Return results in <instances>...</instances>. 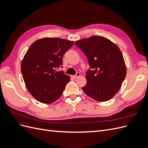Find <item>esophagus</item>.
I'll use <instances>...</instances> for the list:
<instances>
[{
  "label": "esophagus",
  "instance_id": "esophagus-1",
  "mask_svg": "<svg viewBox=\"0 0 148 148\" xmlns=\"http://www.w3.org/2000/svg\"><path fill=\"white\" fill-rule=\"evenodd\" d=\"M79 75H80V73H77L75 75H72V76H71V78H73V79H76V78H77L78 77H79Z\"/></svg>",
  "mask_w": 148,
  "mask_h": 148
}]
</instances>
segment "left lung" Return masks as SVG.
Wrapping results in <instances>:
<instances>
[{"label":"left lung","instance_id":"1","mask_svg":"<svg viewBox=\"0 0 148 148\" xmlns=\"http://www.w3.org/2000/svg\"><path fill=\"white\" fill-rule=\"evenodd\" d=\"M75 45L86 55L89 65L83 91L96 101H109L119 91L126 77V66L120 49L99 36L79 40Z\"/></svg>","mask_w":148,"mask_h":148}]
</instances>
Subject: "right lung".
<instances>
[{
    "label": "right lung",
    "instance_id": "obj_1",
    "mask_svg": "<svg viewBox=\"0 0 148 148\" xmlns=\"http://www.w3.org/2000/svg\"><path fill=\"white\" fill-rule=\"evenodd\" d=\"M73 42L57 38H44L31 44L21 64L26 86L36 99L45 104L61 96L70 77L56 71L63 64L62 57Z\"/></svg>",
    "mask_w": 148,
    "mask_h": 148
}]
</instances>
